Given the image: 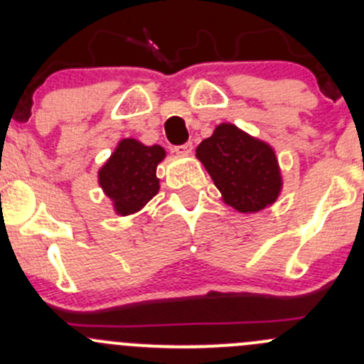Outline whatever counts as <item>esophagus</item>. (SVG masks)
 <instances>
[{"label": "esophagus", "mask_w": 364, "mask_h": 364, "mask_svg": "<svg viewBox=\"0 0 364 364\" xmlns=\"http://www.w3.org/2000/svg\"><path fill=\"white\" fill-rule=\"evenodd\" d=\"M192 149H193L192 142H185V144H181V146H176L174 151L179 153V155H190V153H192Z\"/></svg>", "instance_id": "esophagus-1"}]
</instances>
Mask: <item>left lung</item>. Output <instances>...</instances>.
<instances>
[{"label":"left lung","mask_w":364,"mask_h":364,"mask_svg":"<svg viewBox=\"0 0 364 364\" xmlns=\"http://www.w3.org/2000/svg\"><path fill=\"white\" fill-rule=\"evenodd\" d=\"M197 159L223 200L237 211H260L280 193L282 176L273 148L234 124H218L215 134L199 144Z\"/></svg>","instance_id":"8db88e82"}]
</instances>
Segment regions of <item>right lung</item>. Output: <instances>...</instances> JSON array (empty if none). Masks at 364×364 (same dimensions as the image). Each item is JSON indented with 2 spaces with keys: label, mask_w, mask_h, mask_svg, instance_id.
<instances>
[{
  "label": "right lung",
  "mask_w": 364,
  "mask_h": 364,
  "mask_svg": "<svg viewBox=\"0 0 364 364\" xmlns=\"http://www.w3.org/2000/svg\"><path fill=\"white\" fill-rule=\"evenodd\" d=\"M164 156V148L144 146L135 139H123L114 149L98 172V181L119 215L139 211L159 193L155 174Z\"/></svg>",
  "instance_id": "add662e5"
}]
</instances>
